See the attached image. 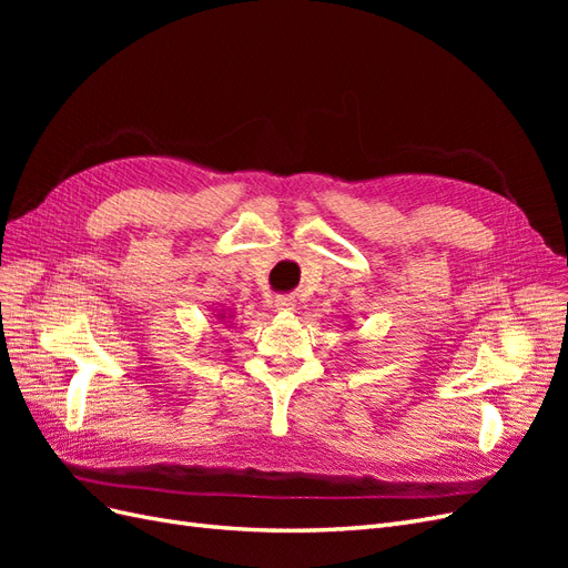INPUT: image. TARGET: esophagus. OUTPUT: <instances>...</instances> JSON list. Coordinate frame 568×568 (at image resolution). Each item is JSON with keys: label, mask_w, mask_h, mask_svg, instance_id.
<instances>
[{"label": "esophagus", "mask_w": 568, "mask_h": 568, "mask_svg": "<svg viewBox=\"0 0 568 568\" xmlns=\"http://www.w3.org/2000/svg\"><path fill=\"white\" fill-rule=\"evenodd\" d=\"M272 305H274V311H280V313H294L296 298L294 296H274Z\"/></svg>", "instance_id": "obj_1"}]
</instances>
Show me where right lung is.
<instances>
[{"mask_svg": "<svg viewBox=\"0 0 568 568\" xmlns=\"http://www.w3.org/2000/svg\"><path fill=\"white\" fill-rule=\"evenodd\" d=\"M217 317H220V320H225V317H227V313H220ZM230 317H232V315H230Z\"/></svg>", "mask_w": 568, "mask_h": 568, "instance_id": "add662e5", "label": "right lung"}]
</instances>
